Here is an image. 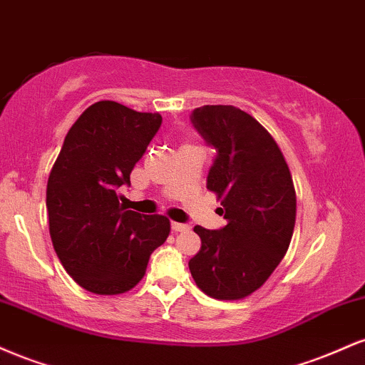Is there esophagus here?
I'll list each match as a JSON object with an SVG mask.
<instances>
[{"label":"esophagus","instance_id":"obj_1","mask_svg":"<svg viewBox=\"0 0 365 365\" xmlns=\"http://www.w3.org/2000/svg\"><path fill=\"white\" fill-rule=\"evenodd\" d=\"M171 230H173V232H187V230H190V226L185 223H177V221H173V223H171Z\"/></svg>","mask_w":365,"mask_h":365}]
</instances>
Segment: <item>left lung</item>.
Returning <instances> with one entry per match:
<instances>
[{"mask_svg":"<svg viewBox=\"0 0 365 365\" xmlns=\"http://www.w3.org/2000/svg\"><path fill=\"white\" fill-rule=\"evenodd\" d=\"M190 121L216 149L206 187L221 199L226 225L195 226L200 250L188 267L212 299H244L262 287L290 245L297 211L290 170L273 137L249 113L207 104L195 108Z\"/></svg>","mask_w":365,"mask_h":365,"instance_id":"left-lung-1","label":"left lung"}]
</instances>
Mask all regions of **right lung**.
<instances>
[{
    "instance_id": "right-lung-1",
    "label": "right lung",
    "mask_w": 365,
    "mask_h": 365,
    "mask_svg": "<svg viewBox=\"0 0 365 365\" xmlns=\"http://www.w3.org/2000/svg\"><path fill=\"white\" fill-rule=\"evenodd\" d=\"M161 121L159 113L99 101L66 133L46 190L49 235L66 273L87 292H128L170 235L168 217L127 211L116 194L130 185Z\"/></svg>"
}]
</instances>
